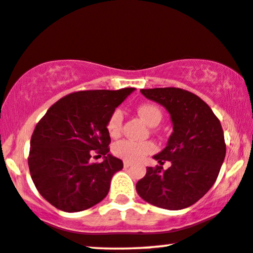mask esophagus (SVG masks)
I'll return each instance as SVG.
<instances>
[{"mask_svg":"<svg viewBox=\"0 0 253 253\" xmlns=\"http://www.w3.org/2000/svg\"><path fill=\"white\" fill-rule=\"evenodd\" d=\"M132 164H133L132 162H128V161H125V162H124V167H125V168H129L130 166H132Z\"/></svg>","mask_w":253,"mask_h":253,"instance_id":"34e87169","label":"esophagus"}]
</instances>
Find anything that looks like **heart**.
Wrapping results in <instances>:
<instances>
[{
  "instance_id": "b5f03b06",
  "label": "heart",
  "mask_w": 253,
  "mask_h": 253,
  "mask_svg": "<svg viewBox=\"0 0 253 253\" xmlns=\"http://www.w3.org/2000/svg\"><path fill=\"white\" fill-rule=\"evenodd\" d=\"M140 117L149 125V126H156L160 124L162 114L156 106L144 104L137 109ZM121 126H123V112L120 110H116L111 114L107 120L106 128L111 136L119 135ZM155 150V144L153 142H136L132 140H121L117 142L113 147V153L116 156L123 158L128 162H137L146 156V155L153 153Z\"/></svg>"
}]
</instances>
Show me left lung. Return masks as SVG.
Wrapping results in <instances>:
<instances>
[{
	"label": "left lung",
	"instance_id": "1",
	"mask_svg": "<svg viewBox=\"0 0 253 253\" xmlns=\"http://www.w3.org/2000/svg\"><path fill=\"white\" fill-rule=\"evenodd\" d=\"M146 98L160 104L170 114L173 132L167 147L155 155L163 165L147 168L136 183V192L147 203L179 211L197 203L213 186L225 157L223 129L220 120L203 99L179 87L141 89Z\"/></svg>",
	"mask_w": 253,
	"mask_h": 253
}]
</instances>
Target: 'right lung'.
<instances>
[{
	"mask_svg": "<svg viewBox=\"0 0 253 253\" xmlns=\"http://www.w3.org/2000/svg\"><path fill=\"white\" fill-rule=\"evenodd\" d=\"M87 90L69 93L53 104L31 137L29 168L37 190L67 213L95 206L106 197L123 161L109 154L107 120L134 91ZM93 150L102 164H90Z\"/></svg>",
	"mask_w": 253,
	"mask_h": 253,
	"instance_id": "1",
	"label": "right lung"
}]
</instances>
